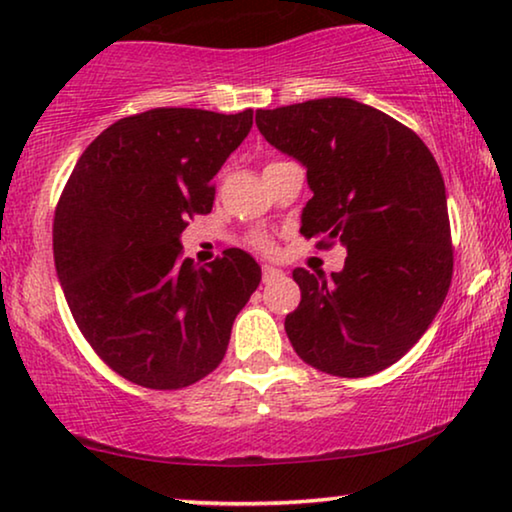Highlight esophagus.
Returning a JSON list of instances; mask_svg holds the SVG:
<instances>
[{"label": "esophagus", "instance_id": "esophagus-1", "mask_svg": "<svg viewBox=\"0 0 512 512\" xmlns=\"http://www.w3.org/2000/svg\"><path fill=\"white\" fill-rule=\"evenodd\" d=\"M261 272H263V282L265 284L275 282V279H279V277H284V272L277 270V268H272V265H263Z\"/></svg>", "mask_w": 512, "mask_h": 512}]
</instances>
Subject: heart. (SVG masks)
Wrapping results in <instances>:
<instances>
[{
	"mask_svg": "<svg viewBox=\"0 0 512 512\" xmlns=\"http://www.w3.org/2000/svg\"><path fill=\"white\" fill-rule=\"evenodd\" d=\"M251 244H254V249H258V251H272L270 237H265V235H254L251 237Z\"/></svg>",
	"mask_w": 512,
	"mask_h": 512,
	"instance_id": "heart-1",
	"label": "heart"
}]
</instances>
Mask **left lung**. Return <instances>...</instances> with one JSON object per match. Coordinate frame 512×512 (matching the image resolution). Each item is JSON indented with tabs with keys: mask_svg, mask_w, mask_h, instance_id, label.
<instances>
[{
	"mask_svg": "<svg viewBox=\"0 0 512 512\" xmlns=\"http://www.w3.org/2000/svg\"><path fill=\"white\" fill-rule=\"evenodd\" d=\"M261 135L307 167L303 233L345 244V268H296L300 305L284 328L307 366L368 377L431 326L452 282L454 249L440 167L422 139L380 109L324 97L256 111Z\"/></svg>",
	"mask_w": 512,
	"mask_h": 512,
	"instance_id": "8db88e82",
	"label": "left lung"
}]
</instances>
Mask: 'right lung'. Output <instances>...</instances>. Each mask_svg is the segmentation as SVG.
I'll use <instances>...</instances> for the list:
<instances>
[{
    "label": "right lung",
    "instance_id": "right-lung-1",
    "mask_svg": "<svg viewBox=\"0 0 512 512\" xmlns=\"http://www.w3.org/2000/svg\"><path fill=\"white\" fill-rule=\"evenodd\" d=\"M251 125V109L125 116L88 144L62 188L53 256L67 305L95 354L139 387L184 389L212 373L261 282L247 251L195 268L179 244L188 219L212 212L214 174Z\"/></svg>",
    "mask_w": 512,
    "mask_h": 512
}]
</instances>
